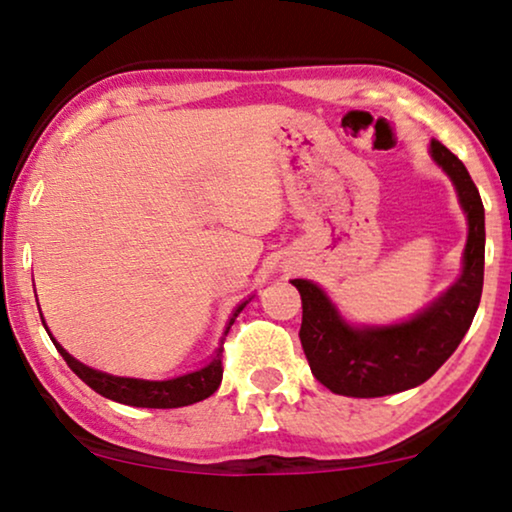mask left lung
I'll use <instances>...</instances> for the list:
<instances>
[{
  "instance_id": "left-lung-1",
  "label": "left lung",
  "mask_w": 512,
  "mask_h": 512,
  "mask_svg": "<svg viewBox=\"0 0 512 512\" xmlns=\"http://www.w3.org/2000/svg\"><path fill=\"white\" fill-rule=\"evenodd\" d=\"M429 152L453 180L469 221L462 277L432 307L399 325L353 328L316 284L291 281L302 298L300 342L311 374L337 395L383 397L425 383L455 353L476 316L485 272V207L469 170L446 145L434 138Z\"/></svg>"
}]
</instances>
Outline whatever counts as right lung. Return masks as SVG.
<instances>
[{
  "mask_svg": "<svg viewBox=\"0 0 512 512\" xmlns=\"http://www.w3.org/2000/svg\"><path fill=\"white\" fill-rule=\"evenodd\" d=\"M244 305H247V302H244ZM244 305L235 309L226 332L231 330L235 316L240 314ZM53 344L59 351V355L66 360V365H69L80 379L90 385L94 392L113 399V402H120L127 406H140V409H180V406L196 404L201 402V399L214 395V390H217L221 383V376H224V365H221V351H224V346L217 348L214 360L207 367L198 369V372L177 376V379H168V381H143V379H127V376L96 372V369L83 365V362L66 353L55 339Z\"/></svg>",
  "mask_w": 512,
  "mask_h": 512,
  "instance_id": "add662e5",
  "label": "right lung"
}]
</instances>
